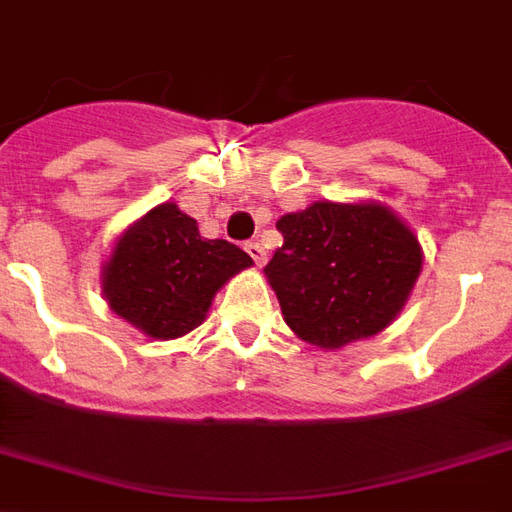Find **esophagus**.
<instances>
[{
    "label": "esophagus",
    "instance_id": "esophagus-1",
    "mask_svg": "<svg viewBox=\"0 0 512 512\" xmlns=\"http://www.w3.org/2000/svg\"><path fill=\"white\" fill-rule=\"evenodd\" d=\"M246 252H249V257L255 260V266H266L268 255H266V249H263V244H257V241H249V244H246Z\"/></svg>",
    "mask_w": 512,
    "mask_h": 512
}]
</instances>
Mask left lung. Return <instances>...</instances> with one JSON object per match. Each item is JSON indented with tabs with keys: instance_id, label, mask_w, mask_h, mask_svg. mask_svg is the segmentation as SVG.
<instances>
[{
	"instance_id": "1",
	"label": "left lung",
	"mask_w": 512,
	"mask_h": 512,
	"mask_svg": "<svg viewBox=\"0 0 512 512\" xmlns=\"http://www.w3.org/2000/svg\"><path fill=\"white\" fill-rule=\"evenodd\" d=\"M282 246L263 268L282 317L320 350L372 339L401 314L423 268V246L377 200H317L276 222Z\"/></svg>"
}]
</instances>
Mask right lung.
Masks as SVG:
<instances>
[{
    "label": "right lung",
    "mask_w": 512,
    "mask_h": 512,
    "mask_svg": "<svg viewBox=\"0 0 512 512\" xmlns=\"http://www.w3.org/2000/svg\"><path fill=\"white\" fill-rule=\"evenodd\" d=\"M249 266L244 249L203 238L176 203H160L116 236L100 290L113 314L143 336L168 342L195 331L214 295Z\"/></svg>",
    "instance_id": "right-lung-1"
}]
</instances>
